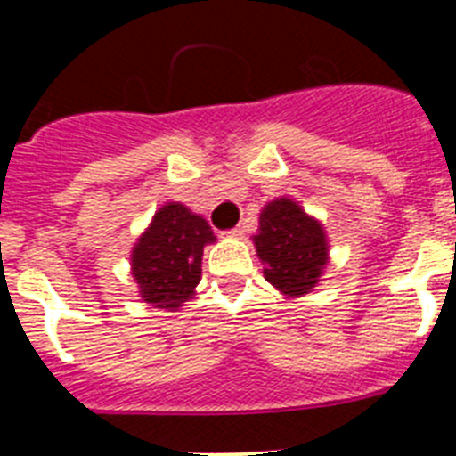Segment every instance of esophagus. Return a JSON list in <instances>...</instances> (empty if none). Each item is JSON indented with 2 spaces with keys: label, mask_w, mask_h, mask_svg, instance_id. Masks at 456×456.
<instances>
[{
  "label": "esophagus",
  "mask_w": 456,
  "mask_h": 456,
  "mask_svg": "<svg viewBox=\"0 0 456 456\" xmlns=\"http://www.w3.org/2000/svg\"><path fill=\"white\" fill-rule=\"evenodd\" d=\"M244 232H247V224H240V225H235V228H231V231H225V235H228V237H241Z\"/></svg>",
  "instance_id": "obj_1"
}]
</instances>
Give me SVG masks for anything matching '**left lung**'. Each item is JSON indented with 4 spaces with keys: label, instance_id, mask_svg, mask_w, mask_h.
<instances>
[{
    "label": "left lung",
    "instance_id": "obj_1",
    "mask_svg": "<svg viewBox=\"0 0 456 456\" xmlns=\"http://www.w3.org/2000/svg\"><path fill=\"white\" fill-rule=\"evenodd\" d=\"M265 278L288 297L308 294L326 265V235L320 221L289 199L269 203L260 215V232L253 237Z\"/></svg>",
    "mask_w": 456,
    "mask_h": 456
}]
</instances>
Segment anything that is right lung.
Instances as JSON below:
<instances>
[{"label":"right lung","instance_id":"1","mask_svg":"<svg viewBox=\"0 0 456 456\" xmlns=\"http://www.w3.org/2000/svg\"><path fill=\"white\" fill-rule=\"evenodd\" d=\"M215 241L212 228L184 205H164L132 251V273L143 301L175 310L200 281L203 247Z\"/></svg>","mask_w":456,"mask_h":456}]
</instances>
